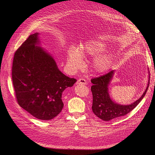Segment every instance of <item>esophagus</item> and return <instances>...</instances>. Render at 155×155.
I'll list each match as a JSON object with an SVG mask.
<instances>
[{"label":"esophagus","mask_w":155,"mask_h":155,"mask_svg":"<svg viewBox=\"0 0 155 155\" xmlns=\"http://www.w3.org/2000/svg\"><path fill=\"white\" fill-rule=\"evenodd\" d=\"M87 84V82L85 80V79L84 78H80L77 80V83H76V84Z\"/></svg>","instance_id":"obj_1"}]
</instances>
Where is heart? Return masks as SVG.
<instances>
[{"instance_id": "1", "label": "heart", "mask_w": 155, "mask_h": 155, "mask_svg": "<svg viewBox=\"0 0 155 155\" xmlns=\"http://www.w3.org/2000/svg\"><path fill=\"white\" fill-rule=\"evenodd\" d=\"M106 49V45L99 40H90L85 42L80 50L72 47L68 52L67 65L72 71L83 68V58H93V66L97 73H104L111 67L113 56L110 53L101 54Z\"/></svg>"}]
</instances>
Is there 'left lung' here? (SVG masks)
<instances>
[{"label":"left lung","instance_id":"1","mask_svg":"<svg viewBox=\"0 0 155 155\" xmlns=\"http://www.w3.org/2000/svg\"><path fill=\"white\" fill-rule=\"evenodd\" d=\"M115 71H112L102 76L92 78L93 85L91 90L93 94L92 110L93 113L104 121H110L124 116L133 110L143 99L148 90L150 81L148 72V81L146 89L142 96L129 105H121L114 102L110 96L108 85L111 81Z\"/></svg>","mask_w":155,"mask_h":155}]
</instances>
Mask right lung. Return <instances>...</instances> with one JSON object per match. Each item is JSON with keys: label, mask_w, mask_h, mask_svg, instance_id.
Instances as JSON below:
<instances>
[{"label": "right lung", "mask_w": 155, "mask_h": 155, "mask_svg": "<svg viewBox=\"0 0 155 155\" xmlns=\"http://www.w3.org/2000/svg\"><path fill=\"white\" fill-rule=\"evenodd\" d=\"M38 35H29L15 53L12 81L18 104L36 118L47 121L61 112L62 92L77 80L59 70L54 58L40 47Z\"/></svg>", "instance_id": "1"}]
</instances>
